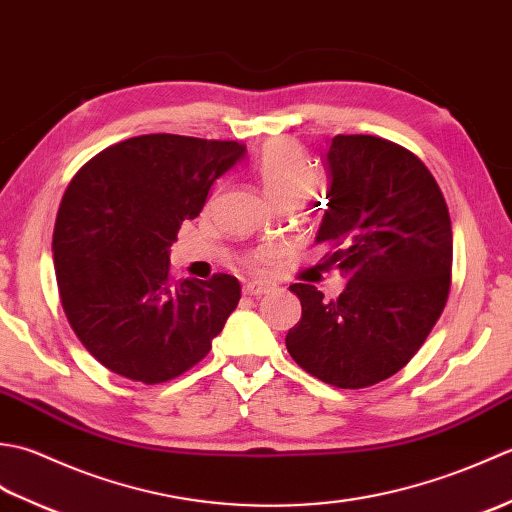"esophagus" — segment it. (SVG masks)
<instances>
[{"label":"esophagus","mask_w":512,"mask_h":512,"mask_svg":"<svg viewBox=\"0 0 512 512\" xmlns=\"http://www.w3.org/2000/svg\"><path fill=\"white\" fill-rule=\"evenodd\" d=\"M275 290V286L270 284H257V281H253V284H246L244 286V295L248 297H264V295H270V292Z\"/></svg>","instance_id":"1"}]
</instances>
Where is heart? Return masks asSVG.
<instances>
[{
	"instance_id": "heart-1",
	"label": "heart",
	"mask_w": 512,
	"mask_h": 512,
	"mask_svg": "<svg viewBox=\"0 0 512 512\" xmlns=\"http://www.w3.org/2000/svg\"><path fill=\"white\" fill-rule=\"evenodd\" d=\"M257 173L266 193L275 202L295 198V195L306 200L314 184H317V169H314L310 158L306 156V151L297 143H292V140H275V143H270L257 160ZM273 259V246H259L246 257V264L250 268L264 270L273 264Z\"/></svg>"
}]
</instances>
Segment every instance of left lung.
Segmentation results:
<instances>
[{
  "mask_svg": "<svg viewBox=\"0 0 512 512\" xmlns=\"http://www.w3.org/2000/svg\"><path fill=\"white\" fill-rule=\"evenodd\" d=\"M332 187L317 242L347 286L328 301L292 284L301 321L286 347L299 367L339 389H363L405 367L447 306L451 217L436 178L402 145L339 134L328 149Z\"/></svg>",
  "mask_w": 512,
  "mask_h": 512,
  "instance_id": "1",
  "label": "left lung"
}]
</instances>
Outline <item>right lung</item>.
Here are the masks:
<instances>
[{"label": "right lung", "mask_w": 512, "mask_h": 512, "mask_svg": "<svg viewBox=\"0 0 512 512\" xmlns=\"http://www.w3.org/2000/svg\"><path fill=\"white\" fill-rule=\"evenodd\" d=\"M246 145L176 134L127 138L76 171L54 222L59 299L85 350L145 385L198 365L242 288L231 275L173 281L169 248Z\"/></svg>", "instance_id": "obj_1"}]
</instances>
